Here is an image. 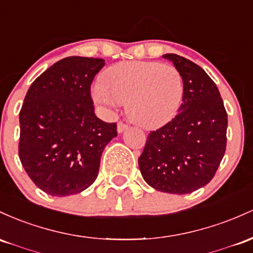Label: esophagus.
<instances>
[{"label":"esophagus","mask_w":253,"mask_h":253,"mask_svg":"<svg viewBox=\"0 0 253 253\" xmlns=\"http://www.w3.org/2000/svg\"><path fill=\"white\" fill-rule=\"evenodd\" d=\"M126 130H127V126L126 124L122 123V122H119V123L117 124V131L118 134H122V132H124Z\"/></svg>","instance_id":"obj_1"}]
</instances>
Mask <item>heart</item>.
Instances as JSON below:
<instances>
[{"instance_id": "b5f03b06", "label": "heart", "mask_w": 253, "mask_h": 253, "mask_svg": "<svg viewBox=\"0 0 253 253\" xmlns=\"http://www.w3.org/2000/svg\"><path fill=\"white\" fill-rule=\"evenodd\" d=\"M184 96V80L172 64L152 61L121 62L101 76L92 89L96 104L115 109L126 104L130 121L144 129L169 123L179 110Z\"/></svg>"}]
</instances>
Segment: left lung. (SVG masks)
<instances>
[{
	"instance_id": "left-lung-1",
	"label": "left lung",
	"mask_w": 253,
	"mask_h": 253,
	"mask_svg": "<svg viewBox=\"0 0 253 253\" xmlns=\"http://www.w3.org/2000/svg\"><path fill=\"white\" fill-rule=\"evenodd\" d=\"M163 57L183 76V103L169 123L150 132L138 167L153 189L190 194L212 179L225 155L227 112L216 84L200 65L175 53Z\"/></svg>"
}]
</instances>
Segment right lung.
I'll list each match as a JSON object with an SVG mask.
<instances>
[{
  "label": "right lung",
  "instance_id": "1",
  "mask_svg": "<svg viewBox=\"0 0 253 253\" xmlns=\"http://www.w3.org/2000/svg\"><path fill=\"white\" fill-rule=\"evenodd\" d=\"M101 58L72 56L51 65L31 84L20 111L19 157L39 189L51 196L80 194L98 177L116 123L94 113L90 84Z\"/></svg>",
  "mask_w": 253,
  "mask_h": 253
}]
</instances>
